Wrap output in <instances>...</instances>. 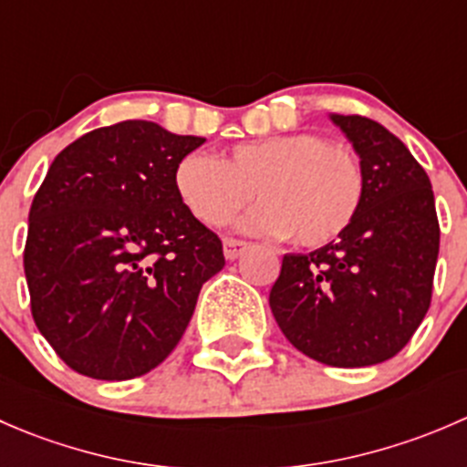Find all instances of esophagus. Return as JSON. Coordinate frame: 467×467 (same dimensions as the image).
Here are the masks:
<instances>
[{
	"label": "esophagus",
	"mask_w": 467,
	"mask_h": 467,
	"mask_svg": "<svg viewBox=\"0 0 467 467\" xmlns=\"http://www.w3.org/2000/svg\"><path fill=\"white\" fill-rule=\"evenodd\" d=\"M248 246H251V244L242 242V239H233V237L223 239V253L228 260H237L244 251H248Z\"/></svg>",
	"instance_id": "esophagus-1"
}]
</instances>
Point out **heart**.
I'll use <instances>...</instances> for the list:
<instances>
[{
	"mask_svg": "<svg viewBox=\"0 0 467 467\" xmlns=\"http://www.w3.org/2000/svg\"><path fill=\"white\" fill-rule=\"evenodd\" d=\"M182 205L205 225H223L255 196L262 201L242 228L321 248L341 237L359 214L366 178L350 149L317 133L271 135L237 142L221 158L187 153L173 171Z\"/></svg>",
	"mask_w": 467,
	"mask_h": 467,
	"instance_id": "1",
	"label": "heart"
}]
</instances>
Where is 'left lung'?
I'll return each mask as SVG.
<instances>
[{
	"mask_svg": "<svg viewBox=\"0 0 467 467\" xmlns=\"http://www.w3.org/2000/svg\"><path fill=\"white\" fill-rule=\"evenodd\" d=\"M361 160L366 196L327 246L282 257L268 305L303 355L359 368L398 355L425 318L441 228L430 176L393 133L361 115H329Z\"/></svg>",
	"mask_w": 467,
	"mask_h": 467,
	"instance_id": "obj_1",
	"label": "left lung"
}]
</instances>
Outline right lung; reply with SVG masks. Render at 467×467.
Segmentation results:
<instances>
[{"mask_svg":"<svg viewBox=\"0 0 467 467\" xmlns=\"http://www.w3.org/2000/svg\"><path fill=\"white\" fill-rule=\"evenodd\" d=\"M203 142L129 119L51 162L31 203L25 273L33 321L77 373L121 381L162 364L223 268L221 239L173 187L176 164Z\"/></svg>","mask_w":467,"mask_h":467,"instance_id":"obj_1","label":"right lung"}]
</instances>
